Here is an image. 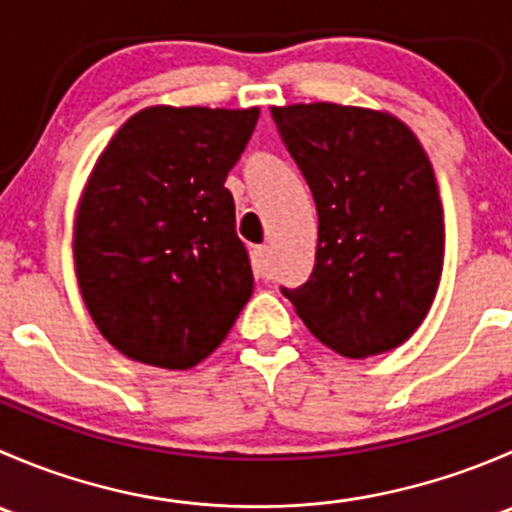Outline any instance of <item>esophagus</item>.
I'll list each match as a JSON object with an SVG mask.
<instances>
[{"label": "esophagus", "mask_w": 512, "mask_h": 512, "mask_svg": "<svg viewBox=\"0 0 512 512\" xmlns=\"http://www.w3.org/2000/svg\"><path fill=\"white\" fill-rule=\"evenodd\" d=\"M252 267H255L257 275H270V267H272V250L267 245H260L252 250Z\"/></svg>", "instance_id": "obj_1"}]
</instances>
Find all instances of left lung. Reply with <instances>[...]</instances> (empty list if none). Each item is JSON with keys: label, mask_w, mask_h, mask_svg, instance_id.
Instances as JSON below:
<instances>
[{"label": "left lung", "mask_w": 512, "mask_h": 512, "mask_svg": "<svg viewBox=\"0 0 512 512\" xmlns=\"http://www.w3.org/2000/svg\"><path fill=\"white\" fill-rule=\"evenodd\" d=\"M317 203V255L282 294L309 332L349 359L401 347L443 270V205L431 160L401 118L339 103L272 106Z\"/></svg>", "instance_id": "obj_1"}]
</instances>
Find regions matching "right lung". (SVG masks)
<instances>
[{
	"instance_id": "add662e5",
	"label": "right lung",
	"mask_w": 512,
	"mask_h": 512,
	"mask_svg": "<svg viewBox=\"0 0 512 512\" xmlns=\"http://www.w3.org/2000/svg\"><path fill=\"white\" fill-rule=\"evenodd\" d=\"M257 118V106H148L98 156L76 208L74 267L96 329L128 359L190 369L250 299L225 178Z\"/></svg>"
}]
</instances>
